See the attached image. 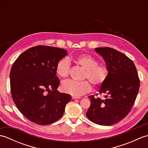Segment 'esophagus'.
<instances>
[{
	"label": "esophagus",
	"instance_id": "obj_1",
	"mask_svg": "<svg viewBox=\"0 0 148 148\" xmlns=\"http://www.w3.org/2000/svg\"><path fill=\"white\" fill-rule=\"evenodd\" d=\"M72 99H81V97H76V96H72Z\"/></svg>",
	"mask_w": 148,
	"mask_h": 148
}]
</instances>
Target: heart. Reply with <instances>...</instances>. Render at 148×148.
I'll return each mask as SVG.
<instances>
[{"mask_svg":"<svg viewBox=\"0 0 148 148\" xmlns=\"http://www.w3.org/2000/svg\"><path fill=\"white\" fill-rule=\"evenodd\" d=\"M76 64L86 70L84 79H88L94 86H100L105 82L108 76V69L106 65L99 64L98 61L92 56L82 54L73 58ZM70 72V62L67 58L60 60L56 65V72L58 76L62 78L67 77ZM62 88L65 93L76 97L83 95L90 92L92 85L89 81L81 82L68 80L63 83Z\"/></svg>","mask_w":148,"mask_h":148,"instance_id":"heart-1","label":"heart"}]
</instances>
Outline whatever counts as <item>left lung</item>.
Wrapping results in <instances>:
<instances>
[{"instance_id": "1", "label": "left lung", "mask_w": 148, "mask_h": 148, "mask_svg": "<svg viewBox=\"0 0 148 148\" xmlns=\"http://www.w3.org/2000/svg\"><path fill=\"white\" fill-rule=\"evenodd\" d=\"M95 50L104 59L109 73L99 91L103 98L90 96L91 105L86 114L91 121L108 126L130 112L139 92L140 80L133 61L123 53L109 47Z\"/></svg>"}]
</instances>
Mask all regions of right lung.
Returning <instances> with one entry per match:
<instances>
[{"instance_id":"1","label":"right lung","mask_w":148,"mask_h":148,"mask_svg":"<svg viewBox=\"0 0 148 148\" xmlns=\"http://www.w3.org/2000/svg\"><path fill=\"white\" fill-rule=\"evenodd\" d=\"M64 49L39 45L18 56L10 72L12 98L19 111L34 123H53L64 114L71 96L57 91L56 65L67 55Z\"/></svg>"}]
</instances>
